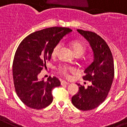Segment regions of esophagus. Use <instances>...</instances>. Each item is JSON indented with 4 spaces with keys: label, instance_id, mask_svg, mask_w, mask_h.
I'll use <instances>...</instances> for the list:
<instances>
[{
    "label": "esophagus",
    "instance_id": "1",
    "mask_svg": "<svg viewBox=\"0 0 127 127\" xmlns=\"http://www.w3.org/2000/svg\"><path fill=\"white\" fill-rule=\"evenodd\" d=\"M69 83L68 82H66L65 81H61V85H69Z\"/></svg>",
    "mask_w": 127,
    "mask_h": 127
}]
</instances>
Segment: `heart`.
Instances as JSON below:
<instances>
[{
    "instance_id": "b5f03b06",
    "label": "heart",
    "mask_w": 127,
    "mask_h": 127,
    "mask_svg": "<svg viewBox=\"0 0 127 127\" xmlns=\"http://www.w3.org/2000/svg\"><path fill=\"white\" fill-rule=\"evenodd\" d=\"M70 46L72 48L73 53L75 55V56H81L85 54L86 51V46L83 42L78 41V40H74L71 42ZM61 48V43H58L57 45H55V47L53 49L52 51V55L53 56H56L58 54L59 52L60 51V49ZM59 70L60 71L62 74H63L65 76H68V72H73L75 71L74 68L72 67L67 66H61L59 68Z\"/></svg>"
}]
</instances>
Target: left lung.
I'll use <instances>...</instances> for the list:
<instances>
[{"mask_svg":"<svg viewBox=\"0 0 127 127\" xmlns=\"http://www.w3.org/2000/svg\"><path fill=\"white\" fill-rule=\"evenodd\" d=\"M90 43L94 53V61L85 69L83 79L90 82L85 88L80 84L79 91L72 97L77 108L87 111L99 106L108 94L114 77V64L111 51L104 39L94 32L77 30Z\"/></svg>","mask_w":127,"mask_h":127,"instance_id":"8db88e82","label":"left lung"}]
</instances>
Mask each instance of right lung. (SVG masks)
<instances>
[{
	"instance_id": "right-lung-1",
	"label": "right lung",
	"mask_w": 127,
	"mask_h": 127,
	"mask_svg": "<svg viewBox=\"0 0 127 127\" xmlns=\"http://www.w3.org/2000/svg\"><path fill=\"white\" fill-rule=\"evenodd\" d=\"M72 31L68 28H46L30 34L18 46L13 63V83L18 97L30 108L40 110L52 103V90L60 86V81L50 76L44 81L38 75L50 60L55 45Z\"/></svg>"
}]
</instances>
